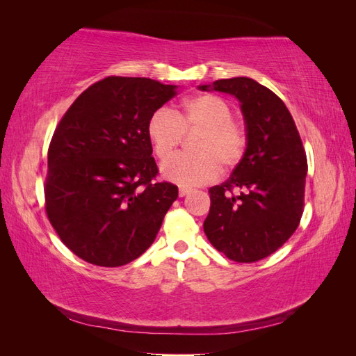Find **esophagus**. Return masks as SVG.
<instances>
[{
	"label": "esophagus",
	"instance_id": "obj_1",
	"mask_svg": "<svg viewBox=\"0 0 356 356\" xmlns=\"http://www.w3.org/2000/svg\"><path fill=\"white\" fill-rule=\"evenodd\" d=\"M191 192H192V188H188V187H179V191H178L179 196H186V195H188Z\"/></svg>",
	"mask_w": 356,
	"mask_h": 356
}]
</instances>
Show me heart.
<instances>
[{"label":"heart","instance_id":"b5f03b06","mask_svg":"<svg viewBox=\"0 0 356 356\" xmlns=\"http://www.w3.org/2000/svg\"><path fill=\"white\" fill-rule=\"evenodd\" d=\"M191 132H196L193 152L172 155L161 165L163 175L181 186L210 183L220 169L228 172L239 165L248 149L247 126L233 118L230 102L211 92L186 99L175 114L165 108L156 109L146 124L147 138L161 160Z\"/></svg>","mask_w":356,"mask_h":356}]
</instances>
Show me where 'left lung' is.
Returning a JSON list of instances; mask_svg holds the SVG:
<instances>
[{
  "instance_id": "obj_1",
  "label": "left lung",
  "mask_w": 356,
  "mask_h": 356,
  "mask_svg": "<svg viewBox=\"0 0 356 356\" xmlns=\"http://www.w3.org/2000/svg\"><path fill=\"white\" fill-rule=\"evenodd\" d=\"M200 90L207 91L209 85ZM213 90L239 99L250 141L232 177L209 188L204 233L230 260L257 262L277 251L300 224L306 152L286 105L266 86L233 77L213 82Z\"/></svg>"
}]
</instances>
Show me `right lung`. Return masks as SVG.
I'll use <instances>...</instances> for the list:
<instances>
[{
    "instance_id": "obj_1",
    "label": "right lung",
    "mask_w": 356,
    "mask_h": 356,
    "mask_svg": "<svg viewBox=\"0 0 356 356\" xmlns=\"http://www.w3.org/2000/svg\"><path fill=\"white\" fill-rule=\"evenodd\" d=\"M175 85L109 76L60 118L49 146L45 213L65 247L97 266H122L151 247L178 187L156 181L149 117Z\"/></svg>"
}]
</instances>
